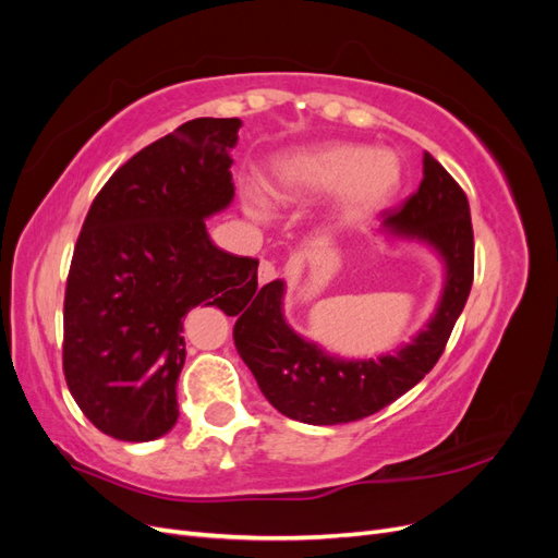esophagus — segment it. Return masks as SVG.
<instances>
[{"label": "esophagus", "mask_w": 558, "mask_h": 558, "mask_svg": "<svg viewBox=\"0 0 558 558\" xmlns=\"http://www.w3.org/2000/svg\"><path fill=\"white\" fill-rule=\"evenodd\" d=\"M277 275H279V269H277V265L272 260H263L260 263V267H258V281L260 283L272 281Z\"/></svg>", "instance_id": "esophagus-1"}]
</instances>
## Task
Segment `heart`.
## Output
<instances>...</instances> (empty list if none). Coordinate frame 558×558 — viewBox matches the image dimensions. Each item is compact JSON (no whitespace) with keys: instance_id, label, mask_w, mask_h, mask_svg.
Returning a JSON list of instances; mask_svg holds the SVG:
<instances>
[{"instance_id":"b5f03b06","label":"heart","mask_w":558,"mask_h":558,"mask_svg":"<svg viewBox=\"0 0 558 558\" xmlns=\"http://www.w3.org/2000/svg\"><path fill=\"white\" fill-rule=\"evenodd\" d=\"M400 181L402 170L393 150L330 144L281 162L275 195L298 199L332 191L335 221L351 223L381 211L396 197ZM244 199L251 216H267V205L256 189H246Z\"/></svg>"}]
</instances>
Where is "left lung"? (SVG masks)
I'll use <instances>...</instances> for the list:
<instances>
[{"label": "left lung", "mask_w": 558, "mask_h": 558, "mask_svg": "<svg viewBox=\"0 0 558 558\" xmlns=\"http://www.w3.org/2000/svg\"><path fill=\"white\" fill-rule=\"evenodd\" d=\"M381 228L404 240L424 242L445 260V289L426 328L396 353L369 361L330 356L302 340L281 312L283 281L265 283L242 310L232 337L263 396L289 418L312 426L359 421L408 393L440 361L470 295L475 275L470 205L463 189L430 154H424V179L404 205L384 214ZM228 316H238L223 310Z\"/></svg>", "instance_id": "8db88e82"}]
</instances>
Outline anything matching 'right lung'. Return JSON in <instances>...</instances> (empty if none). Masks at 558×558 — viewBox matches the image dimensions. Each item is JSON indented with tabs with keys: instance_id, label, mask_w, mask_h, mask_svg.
Wrapping results in <instances>:
<instances>
[{
	"instance_id": "right-lung-1",
	"label": "right lung",
	"mask_w": 558,
	"mask_h": 558,
	"mask_svg": "<svg viewBox=\"0 0 558 558\" xmlns=\"http://www.w3.org/2000/svg\"><path fill=\"white\" fill-rule=\"evenodd\" d=\"M240 118H195L148 144L93 199L64 291L62 367L90 424L148 442L179 418L183 318L232 314L258 291V260L218 248L205 218L234 197Z\"/></svg>"
}]
</instances>
